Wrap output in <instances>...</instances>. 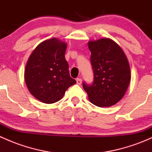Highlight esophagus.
Masks as SVG:
<instances>
[{"instance_id":"1","label":"esophagus","mask_w":152,"mask_h":152,"mask_svg":"<svg viewBox=\"0 0 152 152\" xmlns=\"http://www.w3.org/2000/svg\"><path fill=\"white\" fill-rule=\"evenodd\" d=\"M82 80L81 79H79V78H78V79H76V84L79 85H80L81 84H82Z\"/></svg>"}]
</instances>
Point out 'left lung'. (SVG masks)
<instances>
[{"instance_id":"left-lung-1","label":"left lung","mask_w":152,"mask_h":152,"mask_svg":"<svg viewBox=\"0 0 152 152\" xmlns=\"http://www.w3.org/2000/svg\"><path fill=\"white\" fill-rule=\"evenodd\" d=\"M88 48L94 80L91 85L83 82V88L93 104L115 105L124 97L131 80L128 59L121 48L110 38L89 41Z\"/></svg>"}]
</instances>
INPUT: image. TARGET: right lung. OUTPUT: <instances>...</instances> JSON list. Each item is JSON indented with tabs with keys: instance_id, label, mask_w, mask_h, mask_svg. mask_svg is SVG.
<instances>
[{
	"instance_id": "1",
	"label": "right lung",
	"mask_w": 152,
	"mask_h": 152,
	"mask_svg": "<svg viewBox=\"0 0 152 152\" xmlns=\"http://www.w3.org/2000/svg\"><path fill=\"white\" fill-rule=\"evenodd\" d=\"M67 43L51 38L39 43L29 56L24 78L29 92L37 100L53 104L76 83L69 73L65 53Z\"/></svg>"
}]
</instances>
